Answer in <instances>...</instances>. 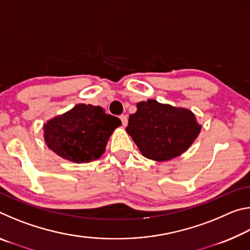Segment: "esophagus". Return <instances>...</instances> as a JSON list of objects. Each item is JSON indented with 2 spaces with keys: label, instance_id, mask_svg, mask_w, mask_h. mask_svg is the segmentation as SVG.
Segmentation results:
<instances>
[{
  "label": "esophagus",
  "instance_id": "34e87169",
  "mask_svg": "<svg viewBox=\"0 0 250 250\" xmlns=\"http://www.w3.org/2000/svg\"><path fill=\"white\" fill-rule=\"evenodd\" d=\"M120 119L122 121V125H124V126H126V125H128V118H126V116L121 115Z\"/></svg>",
  "mask_w": 250,
  "mask_h": 250
}]
</instances>
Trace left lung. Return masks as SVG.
I'll return each mask as SVG.
<instances>
[{
    "label": "left lung",
    "mask_w": 250,
    "mask_h": 250,
    "mask_svg": "<svg viewBox=\"0 0 250 250\" xmlns=\"http://www.w3.org/2000/svg\"><path fill=\"white\" fill-rule=\"evenodd\" d=\"M202 130L192 110L149 99L137 104L125 128L142 155L156 162L177 158L189 149Z\"/></svg>",
    "instance_id": "1"
}]
</instances>
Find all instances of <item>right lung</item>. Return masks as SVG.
<instances>
[{"instance_id":"obj_1","label":"right lung","mask_w":250,"mask_h":250,"mask_svg":"<svg viewBox=\"0 0 250 250\" xmlns=\"http://www.w3.org/2000/svg\"><path fill=\"white\" fill-rule=\"evenodd\" d=\"M119 118L107 115L99 105L78 104L43 125L46 146L61 158L74 163L98 160L118 126Z\"/></svg>"}]
</instances>
